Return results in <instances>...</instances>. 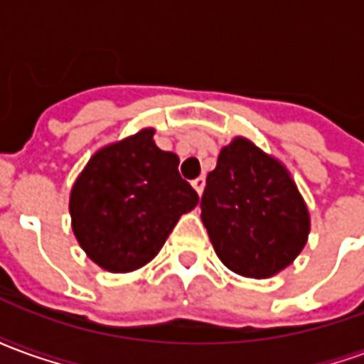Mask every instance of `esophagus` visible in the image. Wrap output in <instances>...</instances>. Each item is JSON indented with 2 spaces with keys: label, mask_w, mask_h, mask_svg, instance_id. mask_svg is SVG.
<instances>
[{
  "label": "esophagus",
  "mask_w": 364,
  "mask_h": 364,
  "mask_svg": "<svg viewBox=\"0 0 364 364\" xmlns=\"http://www.w3.org/2000/svg\"><path fill=\"white\" fill-rule=\"evenodd\" d=\"M205 185H206L205 177H197V179L193 181V187H195V191H197L198 195H203V191H205Z\"/></svg>",
  "instance_id": "obj_1"
}]
</instances>
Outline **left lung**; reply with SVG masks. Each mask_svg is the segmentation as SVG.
Returning <instances> with one entry per match:
<instances>
[{
    "instance_id": "8db88e82",
    "label": "left lung",
    "mask_w": 364,
    "mask_h": 364,
    "mask_svg": "<svg viewBox=\"0 0 364 364\" xmlns=\"http://www.w3.org/2000/svg\"><path fill=\"white\" fill-rule=\"evenodd\" d=\"M200 218L220 261L234 273L269 279L304 250L310 213L282 161L236 136L206 177Z\"/></svg>"
}]
</instances>
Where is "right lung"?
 <instances>
[{
  "mask_svg": "<svg viewBox=\"0 0 364 364\" xmlns=\"http://www.w3.org/2000/svg\"><path fill=\"white\" fill-rule=\"evenodd\" d=\"M142 128L93 154L70 191L72 230L93 263L130 273L150 263L183 214L198 205L173 151Z\"/></svg>",
  "mask_w": 364,
  "mask_h": 364,
  "instance_id": "right-lung-1",
  "label": "right lung"
}]
</instances>
